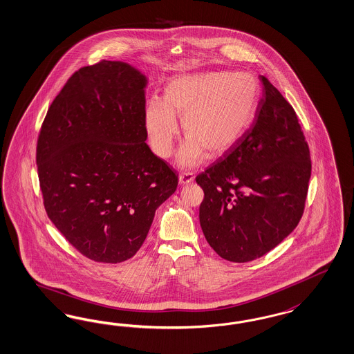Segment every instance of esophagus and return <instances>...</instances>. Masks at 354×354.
Here are the masks:
<instances>
[{
  "instance_id": "1",
  "label": "esophagus",
  "mask_w": 354,
  "mask_h": 354,
  "mask_svg": "<svg viewBox=\"0 0 354 354\" xmlns=\"http://www.w3.org/2000/svg\"><path fill=\"white\" fill-rule=\"evenodd\" d=\"M178 181L181 185H187L194 181V174L192 171H185L178 176Z\"/></svg>"
}]
</instances>
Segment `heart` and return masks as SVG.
<instances>
[{
	"label": "heart",
	"instance_id": "1",
	"mask_svg": "<svg viewBox=\"0 0 354 354\" xmlns=\"http://www.w3.org/2000/svg\"><path fill=\"white\" fill-rule=\"evenodd\" d=\"M259 99V83L248 71H205L169 80L162 100L145 111L149 145L160 158H169L181 117L186 140L178 151L181 167H194L205 152L217 158L233 149L249 129Z\"/></svg>",
	"mask_w": 354,
	"mask_h": 354
}]
</instances>
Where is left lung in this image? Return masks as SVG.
Masks as SVG:
<instances>
[{
  "mask_svg": "<svg viewBox=\"0 0 354 354\" xmlns=\"http://www.w3.org/2000/svg\"><path fill=\"white\" fill-rule=\"evenodd\" d=\"M259 80L263 97L250 129L196 177L205 192L199 221L205 240L229 262L261 258L295 230L311 176L295 109L270 80Z\"/></svg>",
  "mask_w": 354,
  "mask_h": 354,
  "instance_id": "8db88e82",
  "label": "left lung"
}]
</instances>
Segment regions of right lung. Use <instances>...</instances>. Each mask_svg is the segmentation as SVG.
<instances>
[{
  "mask_svg": "<svg viewBox=\"0 0 354 354\" xmlns=\"http://www.w3.org/2000/svg\"><path fill=\"white\" fill-rule=\"evenodd\" d=\"M147 82L122 61L80 68L50 104L39 134L48 217L95 262L134 257L178 185V174L146 143Z\"/></svg>",
  "mask_w": 354,
  "mask_h": 354,
  "instance_id": "add662e5",
  "label": "right lung"
}]
</instances>
